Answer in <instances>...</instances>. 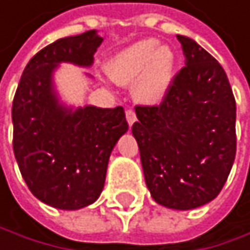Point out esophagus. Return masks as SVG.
Masks as SVG:
<instances>
[{"mask_svg":"<svg viewBox=\"0 0 250 250\" xmlns=\"http://www.w3.org/2000/svg\"><path fill=\"white\" fill-rule=\"evenodd\" d=\"M126 118H127V123H129V126H132V124L136 121V114L133 109H127L126 111Z\"/></svg>","mask_w":250,"mask_h":250,"instance_id":"34e87169","label":"esophagus"}]
</instances>
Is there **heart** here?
Returning a JSON list of instances; mask_svg holds the SVG:
<instances>
[{
	"label": "heart",
	"instance_id": "obj_1",
	"mask_svg": "<svg viewBox=\"0 0 250 250\" xmlns=\"http://www.w3.org/2000/svg\"><path fill=\"white\" fill-rule=\"evenodd\" d=\"M175 55L170 47L144 38L120 50L106 63L108 75L121 85L135 83L133 95L142 104H158L173 78Z\"/></svg>",
	"mask_w": 250,
	"mask_h": 250
}]
</instances>
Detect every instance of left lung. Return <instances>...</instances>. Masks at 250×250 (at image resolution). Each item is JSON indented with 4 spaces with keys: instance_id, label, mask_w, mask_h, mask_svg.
Segmentation results:
<instances>
[{
    "instance_id": "obj_1",
    "label": "left lung",
    "mask_w": 250,
    "mask_h": 250,
    "mask_svg": "<svg viewBox=\"0 0 250 250\" xmlns=\"http://www.w3.org/2000/svg\"><path fill=\"white\" fill-rule=\"evenodd\" d=\"M185 66L160 105H136L146 187L162 206L188 210L213 200L236 157V99L219 62L194 40L176 35Z\"/></svg>"
}]
</instances>
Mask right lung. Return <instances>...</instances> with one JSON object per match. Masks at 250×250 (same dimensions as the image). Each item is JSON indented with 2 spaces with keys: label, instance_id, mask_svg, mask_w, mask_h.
<instances>
[{
  "label": "right lung",
  "instance_id": "right-lung-1",
  "mask_svg": "<svg viewBox=\"0 0 250 250\" xmlns=\"http://www.w3.org/2000/svg\"><path fill=\"white\" fill-rule=\"evenodd\" d=\"M104 41L98 32L61 38L29 61L13 99V151L35 197L58 209L92 205L104 189L108 160L129 124L123 106L71 111L53 92L61 62L90 66Z\"/></svg>",
  "mask_w": 250,
  "mask_h": 250
}]
</instances>
